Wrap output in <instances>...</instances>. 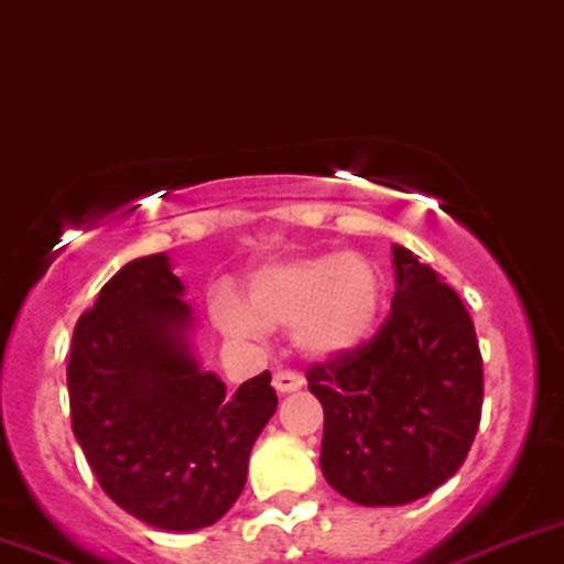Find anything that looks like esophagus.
<instances>
[{
	"label": "esophagus",
	"instance_id": "34e87169",
	"mask_svg": "<svg viewBox=\"0 0 564 564\" xmlns=\"http://www.w3.org/2000/svg\"><path fill=\"white\" fill-rule=\"evenodd\" d=\"M272 384H275L278 392H294L303 388V377H300L297 371H278L275 377H272Z\"/></svg>",
	"mask_w": 564,
	"mask_h": 564
}]
</instances>
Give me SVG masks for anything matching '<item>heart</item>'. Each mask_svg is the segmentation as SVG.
<instances>
[{
    "label": "heart",
    "instance_id": "heart-1",
    "mask_svg": "<svg viewBox=\"0 0 564 564\" xmlns=\"http://www.w3.org/2000/svg\"><path fill=\"white\" fill-rule=\"evenodd\" d=\"M382 308V275L355 253H316L272 261L253 272L246 305L231 294L213 300V318L226 335L259 338L292 329L294 344L314 357L360 346Z\"/></svg>",
    "mask_w": 564,
    "mask_h": 564
}]
</instances>
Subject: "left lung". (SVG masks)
<instances>
[{
    "instance_id": "obj_1",
    "label": "left lung",
    "mask_w": 564,
    "mask_h": 564,
    "mask_svg": "<svg viewBox=\"0 0 564 564\" xmlns=\"http://www.w3.org/2000/svg\"><path fill=\"white\" fill-rule=\"evenodd\" d=\"M398 289L377 333L305 371L322 401L324 480L357 505H406L451 480L482 409V357L456 289L392 248Z\"/></svg>"
}]
</instances>
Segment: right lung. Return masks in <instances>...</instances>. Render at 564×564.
I'll list each match as a JSON object with an SVG mask.
<instances>
[{
    "label": "right lung",
    "instance_id": "right-lung-1",
    "mask_svg": "<svg viewBox=\"0 0 564 564\" xmlns=\"http://www.w3.org/2000/svg\"><path fill=\"white\" fill-rule=\"evenodd\" d=\"M191 308L166 253L124 264L78 316L67 360L73 434L100 488L144 524H215L246 488L275 414L270 371L226 390L187 349Z\"/></svg>",
    "mask_w": 564,
    "mask_h": 564
}]
</instances>
